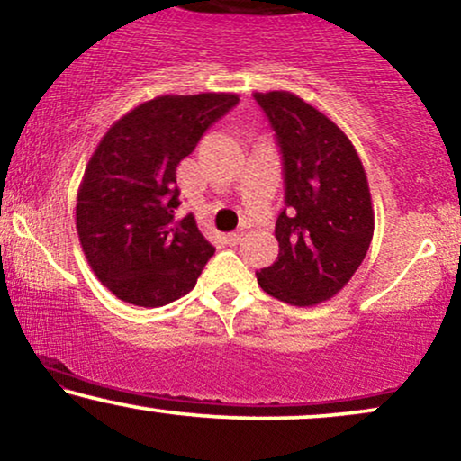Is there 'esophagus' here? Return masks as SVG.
I'll use <instances>...</instances> for the list:
<instances>
[{
    "mask_svg": "<svg viewBox=\"0 0 461 461\" xmlns=\"http://www.w3.org/2000/svg\"><path fill=\"white\" fill-rule=\"evenodd\" d=\"M240 240H242L240 231H234V234H227L225 236V244H230V247H234V244H238Z\"/></svg>",
    "mask_w": 461,
    "mask_h": 461,
    "instance_id": "obj_1",
    "label": "esophagus"
}]
</instances>
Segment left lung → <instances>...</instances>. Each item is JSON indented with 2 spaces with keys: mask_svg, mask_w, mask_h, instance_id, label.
Listing matches in <instances>:
<instances>
[{
  "mask_svg": "<svg viewBox=\"0 0 461 461\" xmlns=\"http://www.w3.org/2000/svg\"><path fill=\"white\" fill-rule=\"evenodd\" d=\"M283 155L285 208L274 236L278 258L259 287L294 306L334 298L361 266L375 234L368 178L336 123L289 91L255 93Z\"/></svg>",
  "mask_w": 461,
  "mask_h": 461,
  "instance_id": "8db88e82",
  "label": "left lung"
}]
</instances>
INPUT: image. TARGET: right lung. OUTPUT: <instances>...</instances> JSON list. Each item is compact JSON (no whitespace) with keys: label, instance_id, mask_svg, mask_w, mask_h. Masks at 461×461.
I'll list each match as a JSON object with an SVG mask.
<instances>
[{"label":"right lung","instance_id":"1","mask_svg":"<svg viewBox=\"0 0 461 461\" xmlns=\"http://www.w3.org/2000/svg\"><path fill=\"white\" fill-rule=\"evenodd\" d=\"M238 104L234 93L161 95L121 116L91 155L76 203L85 258L119 300L155 308L187 295L214 247L176 219V167Z\"/></svg>","mask_w":461,"mask_h":461}]
</instances>
